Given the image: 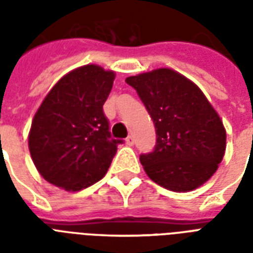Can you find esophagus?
Returning <instances> with one entry per match:
<instances>
[{
  "label": "esophagus",
  "instance_id": "esophagus-1",
  "mask_svg": "<svg viewBox=\"0 0 253 253\" xmlns=\"http://www.w3.org/2000/svg\"><path fill=\"white\" fill-rule=\"evenodd\" d=\"M134 142H135V139L132 135H130V136H127L126 138V143H127V146H134Z\"/></svg>",
  "mask_w": 253,
  "mask_h": 253
}]
</instances>
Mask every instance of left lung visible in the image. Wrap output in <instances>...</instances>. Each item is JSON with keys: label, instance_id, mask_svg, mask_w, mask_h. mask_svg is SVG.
Instances as JSON below:
<instances>
[{"label": "left lung", "instance_id": "obj_1", "mask_svg": "<svg viewBox=\"0 0 253 253\" xmlns=\"http://www.w3.org/2000/svg\"><path fill=\"white\" fill-rule=\"evenodd\" d=\"M126 83L156 128L155 148L139 158L148 177L173 192L206 182L223 159L226 131L200 87L168 68L127 77Z\"/></svg>", "mask_w": 253, "mask_h": 253}]
</instances>
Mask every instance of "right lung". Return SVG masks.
I'll use <instances>...</instances> for the list:
<instances>
[{
    "label": "right lung",
    "instance_id": "1",
    "mask_svg": "<svg viewBox=\"0 0 253 253\" xmlns=\"http://www.w3.org/2000/svg\"><path fill=\"white\" fill-rule=\"evenodd\" d=\"M114 72L98 65L77 68L51 89L34 117L29 136L33 162L43 178L77 192L99 181L117 147L103 103Z\"/></svg>",
    "mask_w": 253,
    "mask_h": 253
}]
</instances>
